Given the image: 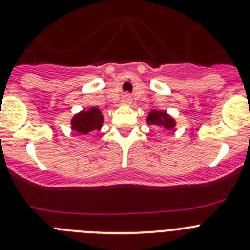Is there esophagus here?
Instances as JSON below:
<instances>
[{
    "label": "esophagus",
    "mask_w": 250,
    "mask_h": 250,
    "mask_svg": "<svg viewBox=\"0 0 250 250\" xmlns=\"http://www.w3.org/2000/svg\"><path fill=\"white\" fill-rule=\"evenodd\" d=\"M123 103L125 104V105H129V104H131V96H130V94H125L123 96Z\"/></svg>",
    "instance_id": "esophagus-1"
}]
</instances>
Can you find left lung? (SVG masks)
Masks as SVG:
<instances>
[{
    "instance_id": "left-lung-1",
    "label": "left lung",
    "mask_w": 250,
    "mask_h": 250,
    "mask_svg": "<svg viewBox=\"0 0 250 250\" xmlns=\"http://www.w3.org/2000/svg\"><path fill=\"white\" fill-rule=\"evenodd\" d=\"M146 123L152 126L161 127L164 130H173L175 127L176 123L170 115L165 111H159V110H151L147 115Z\"/></svg>"
}]
</instances>
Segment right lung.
<instances>
[{"instance_id":"1","label":"right lung","mask_w":250,"mask_h":250,"mask_svg":"<svg viewBox=\"0 0 250 250\" xmlns=\"http://www.w3.org/2000/svg\"><path fill=\"white\" fill-rule=\"evenodd\" d=\"M104 118L98 107L83 110L76 114L71 120V129L81 135H86L91 131H99L103 127Z\"/></svg>"}]
</instances>
